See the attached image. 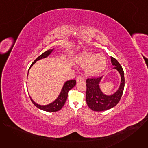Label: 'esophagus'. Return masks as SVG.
Segmentation results:
<instances>
[{
	"label": "esophagus",
	"instance_id": "1",
	"mask_svg": "<svg viewBox=\"0 0 148 148\" xmlns=\"http://www.w3.org/2000/svg\"><path fill=\"white\" fill-rule=\"evenodd\" d=\"M77 82H79L81 81H84V78L82 77V76H80V75H78L77 77Z\"/></svg>",
	"mask_w": 148,
	"mask_h": 148
}]
</instances>
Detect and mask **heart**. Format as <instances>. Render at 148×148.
I'll list each match as a JSON object with an SVG mask.
<instances>
[{"mask_svg":"<svg viewBox=\"0 0 148 148\" xmlns=\"http://www.w3.org/2000/svg\"><path fill=\"white\" fill-rule=\"evenodd\" d=\"M78 62L82 66L87 74L94 75L102 71L107 66V59L102 54L84 52L78 58Z\"/></svg>","mask_w":148,"mask_h":148,"instance_id":"obj_1","label":"heart"}]
</instances>
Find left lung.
<instances>
[{
  "label": "left lung",
  "instance_id": "left-lung-1",
  "mask_svg": "<svg viewBox=\"0 0 148 148\" xmlns=\"http://www.w3.org/2000/svg\"><path fill=\"white\" fill-rule=\"evenodd\" d=\"M114 69H116L121 76V82L118 90L113 95L107 96L104 95L99 88V82L102 77L88 78L86 80L87 91L86 101L90 109L95 111H103L114 107L119 102L125 87L124 72L118 61L111 57Z\"/></svg>",
  "mask_w": 148,
  "mask_h": 148
}]
</instances>
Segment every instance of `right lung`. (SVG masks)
Listing matches in <instances>:
<instances>
[{
	"instance_id": "1",
	"label": "right lung",
	"mask_w": 148,
	"mask_h": 148,
	"mask_svg": "<svg viewBox=\"0 0 148 148\" xmlns=\"http://www.w3.org/2000/svg\"><path fill=\"white\" fill-rule=\"evenodd\" d=\"M52 51H53V50H49L44 52L42 54L40 55L33 62L29 69L36 62V61L47 57L51 53ZM28 73H29V71H28ZM75 85H76V81L74 79L69 80V81H67V82H66L64 86H63V87H62V89L59 96L58 97V98L53 102H52L50 104H49L47 105H38V104L36 103L30 97V98L32 102L33 103V104L38 108L43 110V111H47V112H56V111L60 110L62 108V107L64 106V103L67 100V97H68L69 91L71 89H72Z\"/></svg>"
}]
</instances>
